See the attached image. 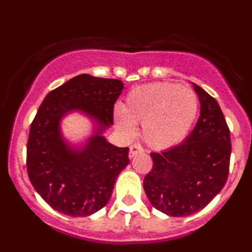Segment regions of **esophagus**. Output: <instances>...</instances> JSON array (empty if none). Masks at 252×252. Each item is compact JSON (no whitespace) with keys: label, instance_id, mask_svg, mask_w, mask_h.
Wrapping results in <instances>:
<instances>
[{"label":"esophagus","instance_id":"34e87169","mask_svg":"<svg viewBox=\"0 0 252 252\" xmlns=\"http://www.w3.org/2000/svg\"><path fill=\"white\" fill-rule=\"evenodd\" d=\"M144 153V149H142L141 145H139V144H132V145L130 146V153H128V157H130V159H132L133 157H136L137 154H141Z\"/></svg>","mask_w":252,"mask_h":252}]
</instances>
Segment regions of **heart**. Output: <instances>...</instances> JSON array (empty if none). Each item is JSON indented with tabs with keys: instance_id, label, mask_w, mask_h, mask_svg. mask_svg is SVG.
I'll return each instance as SVG.
<instances>
[{
	"instance_id": "b5f03b06",
	"label": "heart",
	"mask_w": 252,
	"mask_h": 252,
	"mask_svg": "<svg viewBox=\"0 0 252 252\" xmlns=\"http://www.w3.org/2000/svg\"><path fill=\"white\" fill-rule=\"evenodd\" d=\"M198 95L178 83L161 82L140 86L128 92L125 107L115 111L122 132L133 135L142 122V137L154 149L178 145L188 136L197 119Z\"/></svg>"
}]
</instances>
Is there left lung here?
<instances>
[{"label": "left lung", "mask_w": 252, "mask_h": 252, "mask_svg": "<svg viewBox=\"0 0 252 252\" xmlns=\"http://www.w3.org/2000/svg\"><path fill=\"white\" fill-rule=\"evenodd\" d=\"M201 116L182 144L151 153L153 169L144 178L149 201L158 211L183 217L203 209L221 192L228 177L230 128L217 101L193 84Z\"/></svg>", "instance_id": "8db88e82"}]
</instances>
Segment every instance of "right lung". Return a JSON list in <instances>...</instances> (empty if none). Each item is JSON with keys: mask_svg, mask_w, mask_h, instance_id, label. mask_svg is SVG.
I'll return each instance as SVG.
<instances>
[{"mask_svg": "<svg viewBox=\"0 0 252 252\" xmlns=\"http://www.w3.org/2000/svg\"><path fill=\"white\" fill-rule=\"evenodd\" d=\"M124 90L119 79L79 74L46 94L31 122L26 168L31 184L53 209L86 217L110 201L119 174L128 164V148H117L101 133L113 124V107ZM81 110L99 125L83 149L61 137L60 120Z\"/></svg>", "mask_w": 252, "mask_h": 252, "instance_id": "1", "label": "right lung"}]
</instances>
